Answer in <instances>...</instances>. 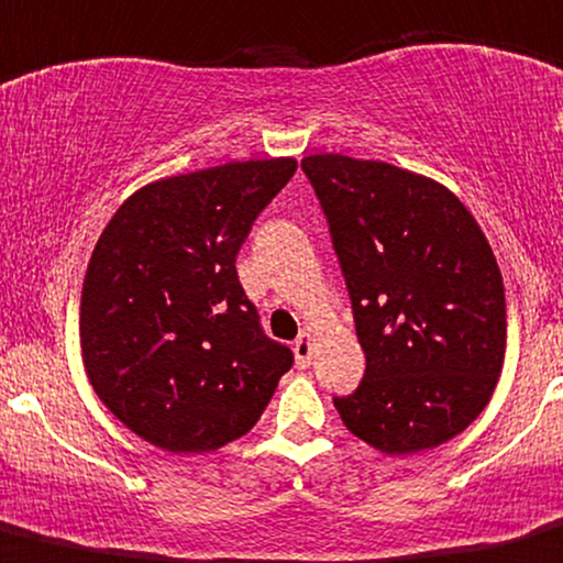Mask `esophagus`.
I'll use <instances>...</instances> for the list:
<instances>
[{"mask_svg": "<svg viewBox=\"0 0 563 563\" xmlns=\"http://www.w3.org/2000/svg\"><path fill=\"white\" fill-rule=\"evenodd\" d=\"M294 356H297V366H310V358H312V327H305L301 329L297 345H294Z\"/></svg>", "mask_w": 563, "mask_h": 563, "instance_id": "1", "label": "esophagus"}]
</instances>
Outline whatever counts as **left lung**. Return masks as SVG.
Returning <instances> with one entry per match:
<instances>
[{
  "instance_id": "1",
  "label": "left lung",
  "mask_w": 563,
  "mask_h": 563,
  "mask_svg": "<svg viewBox=\"0 0 563 563\" xmlns=\"http://www.w3.org/2000/svg\"><path fill=\"white\" fill-rule=\"evenodd\" d=\"M329 221L364 380L334 396L342 423L388 455L453 440L494 394L507 345L505 283L472 212L431 177L318 153L301 162Z\"/></svg>"
}]
</instances>
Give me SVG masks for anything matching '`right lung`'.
<instances>
[{
  "label": "right lung",
  "mask_w": 563,
  "mask_h": 563,
  "mask_svg": "<svg viewBox=\"0 0 563 563\" xmlns=\"http://www.w3.org/2000/svg\"><path fill=\"white\" fill-rule=\"evenodd\" d=\"M294 173V158H264L147 183L97 240L80 297L82 364L104 407L151 445L218 451L256 426L291 369L234 262Z\"/></svg>",
  "instance_id": "obj_1"
}]
</instances>
